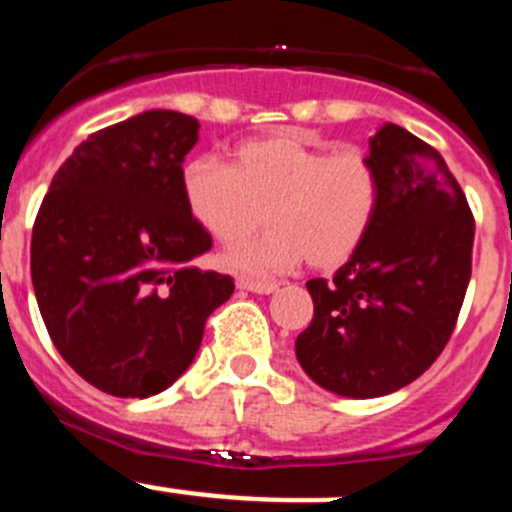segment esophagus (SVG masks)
Here are the masks:
<instances>
[{
	"label": "esophagus",
	"mask_w": 512,
	"mask_h": 512,
	"mask_svg": "<svg viewBox=\"0 0 512 512\" xmlns=\"http://www.w3.org/2000/svg\"><path fill=\"white\" fill-rule=\"evenodd\" d=\"M237 287L245 292H257V295H272L277 290V282L272 280H257V277H240Z\"/></svg>",
	"instance_id": "obj_1"
}]
</instances>
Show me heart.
I'll return each instance as SVG.
<instances>
[{
	"label": "heart",
	"instance_id": "1",
	"mask_svg": "<svg viewBox=\"0 0 512 512\" xmlns=\"http://www.w3.org/2000/svg\"><path fill=\"white\" fill-rule=\"evenodd\" d=\"M180 185L197 225L220 242L260 227L267 210V235L227 247L225 265L240 272H282L305 257L312 267L342 265L365 240L380 195L365 152H327L295 132L242 142L230 165L190 160Z\"/></svg>",
	"mask_w": 512,
	"mask_h": 512
}]
</instances>
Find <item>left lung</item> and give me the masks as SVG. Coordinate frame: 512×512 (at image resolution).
Listing matches in <instances>:
<instances>
[{"instance_id":"8db88e82","label":"left lung","mask_w":512,"mask_h":512,"mask_svg":"<svg viewBox=\"0 0 512 512\" xmlns=\"http://www.w3.org/2000/svg\"><path fill=\"white\" fill-rule=\"evenodd\" d=\"M367 157L377 212L332 280H307L315 315L295 340L312 382L380 398L423 375L453 335L473 270L475 222L438 150L385 122Z\"/></svg>"}]
</instances>
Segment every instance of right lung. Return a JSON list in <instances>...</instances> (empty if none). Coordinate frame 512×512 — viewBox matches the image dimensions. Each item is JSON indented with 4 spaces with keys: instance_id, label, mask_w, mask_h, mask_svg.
<instances>
[{
    "instance_id": "obj_1",
    "label": "right lung",
    "mask_w": 512,
    "mask_h": 512,
    "mask_svg": "<svg viewBox=\"0 0 512 512\" xmlns=\"http://www.w3.org/2000/svg\"><path fill=\"white\" fill-rule=\"evenodd\" d=\"M200 122L150 109L94 132L52 177L32 230V285L59 355L114 398L162 393L192 365L230 275L182 197Z\"/></svg>"
}]
</instances>
